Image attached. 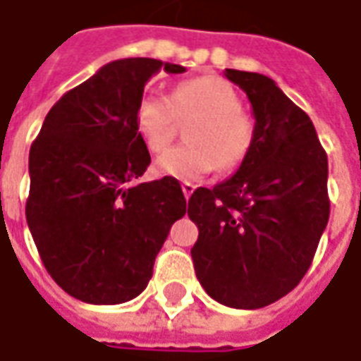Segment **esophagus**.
<instances>
[{"label":"esophagus","instance_id":"obj_1","mask_svg":"<svg viewBox=\"0 0 361 361\" xmlns=\"http://www.w3.org/2000/svg\"><path fill=\"white\" fill-rule=\"evenodd\" d=\"M180 187H183V192H185V197H187V199L192 195V192H195V185H192V183H187V180H185Z\"/></svg>","mask_w":361,"mask_h":361}]
</instances>
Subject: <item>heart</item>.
I'll return each mask as SVG.
<instances>
[{"label":"heart","mask_w":361,"mask_h":361,"mask_svg":"<svg viewBox=\"0 0 361 361\" xmlns=\"http://www.w3.org/2000/svg\"><path fill=\"white\" fill-rule=\"evenodd\" d=\"M187 145L159 157L154 169L178 180H197L215 166L229 171L247 159L255 140V122L227 80L201 76L180 82L169 98L145 94L134 112V126L150 152H162L176 134L178 120H192Z\"/></svg>","instance_id":"heart-1"}]
</instances>
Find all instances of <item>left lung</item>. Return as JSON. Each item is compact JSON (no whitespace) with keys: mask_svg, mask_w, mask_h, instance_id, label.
Masks as SVG:
<instances>
[{"mask_svg":"<svg viewBox=\"0 0 361 361\" xmlns=\"http://www.w3.org/2000/svg\"><path fill=\"white\" fill-rule=\"evenodd\" d=\"M249 98L255 140L239 171L188 199L190 249L211 298L259 310L287 295L312 265L329 219L327 154L310 116L271 78L225 70Z\"/></svg>","mask_w":361,"mask_h":361,"instance_id":"8db88e82","label":"left lung"}]
</instances>
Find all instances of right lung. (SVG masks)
<instances>
[{"label":"right lung","mask_w":361,"mask_h":361,"mask_svg":"<svg viewBox=\"0 0 361 361\" xmlns=\"http://www.w3.org/2000/svg\"><path fill=\"white\" fill-rule=\"evenodd\" d=\"M160 70L185 72L152 58L106 63L51 106L30 148L27 227L51 279L86 303L140 295L173 223L187 213L173 176L136 183L150 154L134 112Z\"/></svg>","instance_id":"right-lung-1"}]
</instances>
